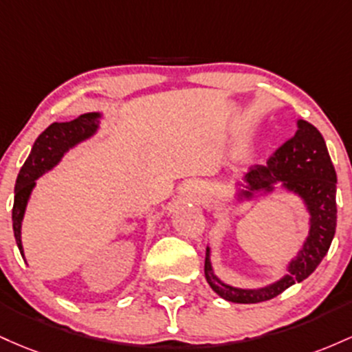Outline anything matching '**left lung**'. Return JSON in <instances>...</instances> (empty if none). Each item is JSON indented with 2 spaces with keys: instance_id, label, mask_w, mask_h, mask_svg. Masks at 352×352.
Here are the masks:
<instances>
[{
  "instance_id": "1",
  "label": "left lung",
  "mask_w": 352,
  "mask_h": 352,
  "mask_svg": "<svg viewBox=\"0 0 352 352\" xmlns=\"http://www.w3.org/2000/svg\"><path fill=\"white\" fill-rule=\"evenodd\" d=\"M336 169L322 134L307 121H298V131L274 151L266 164H256L236 183V199L251 201L256 195H271L276 184L302 199L309 212V234L298 254L287 264V272L278 281L258 289H243L223 283L211 264V248H206L204 276L211 289L223 299L238 304L270 301L314 272L333 243L338 221L336 209Z\"/></svg>"
}]
</instances>
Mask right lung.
Returning a JSON list of instances; mask_svg holds the SVG:
<instances>
[{
	"label": "right lung",
	"mask_w": 352,
	"mask_h": 352,
	"mask_svg": "<svg viewBox=\"0 0 352 352\" xmlns=\"http://www.w3.org/2000/svg\"><path fill=\"white\" fill-rule=\"evenodd\" d=\"M100 113H86L73 121L53 123L34 141L30 156L19 169L16 186H14L13 231L23 259H25V251L21 244V223L25 218L28 201L36 186V179L51 171L71 148L94 136L100 129Z\"/></svg>",
	"instance_id": "right-lung-1"
}]
</instances>
